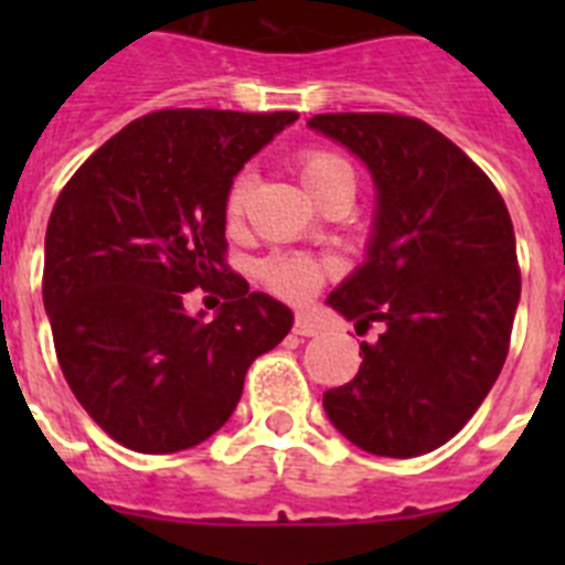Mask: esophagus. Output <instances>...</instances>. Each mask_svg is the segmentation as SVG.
Instances as JSON below:
<instances>
[{
	"mask_svg": "<svg viewBox=\"0 0 565 565\" xmlns=\"http://www.w3.org/2000/svg\"><path fill=\"white\" fill-rule=\"evenodd\" d=\"M294 333H297V337H317L319 326L308 317V313H297V317H294Z\"/></svg>",
	"mask_w": 565,
	"mask_h": 565,
	"instance_id": "esophagus-1",
	"label": "esophagus"
}]
</instances>
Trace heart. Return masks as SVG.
Segmentation results:
<instances>
[{
	"instance_id": "b5f03b06",
	"label": "heart",
	"mask_w": 565,
	"mask_h": 565,
	"mask_svg": "<svg viewBox=\"0 0 565 565\" xmlns=\"http://www.w3.org/2000/svg\"><path fill=\"white\" fill-rule=\"evenodd\" d=\"M297 172L302 178V183H306L308 192L319 203L326 201L328 194L337 186H342V183L353 186L351 161L344 154L326 147L299 149ZM248 189H252L248 174H237L232 186H228L226 201H223V214H226L228 226H239V221H243V214H246L248 206ZM333 271H337V266H333L331 259L313 257V254L306 252H274L266 259H259L257 266L259 282L271 294H277L282 299H291V302H302L311 294H317V288Z\"/></svg>"
}]
</instances>
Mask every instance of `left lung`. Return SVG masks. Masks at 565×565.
Here are the masks:
<instances>
[{
  "mask_svg": "<svg viewBox=\"0 0 565 565\" xmlns=\"http://www.w3.org/2000/svg\"><path fill=\"white\" fill-rule=\"evenodd\" d=\"M308 127L359 154L379 189L364 266L328 297L356 328L359 373L322 396L328 418L373 456L450 441L495 384L521 299L515 228L483 169L396 113H326Z\"/></svg>",
  "mask_w": 565,
  "mask_h": 565,
  "instance_id": "obj_1",
  "label": "left lung"
}]
</instances>
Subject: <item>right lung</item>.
Here are the masks:
<instances>
[{"instance_id":"obj_1","label":"right lung","mask_w":565,"mask_h":565,"mask_svg":"<svg viewBox=\"0 0 565 565\" xmlns=\"http://www.w3.org/2000/svg\"><path fill=\"white\" fill-rule=\"evenodd\" d=\"M297 113L158 109L113 135L58 194L42 294L53 344L89 418L135 452L206 441L294 313L226 263L234 174ZM192 287L227 302L189 318Z\"/></svg>"}]
</instances>
